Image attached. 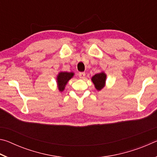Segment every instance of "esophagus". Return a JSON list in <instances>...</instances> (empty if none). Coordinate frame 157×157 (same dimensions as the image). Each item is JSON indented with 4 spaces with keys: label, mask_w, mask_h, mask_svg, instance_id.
I'll list each match as a JSON object with an SVG mask.
<instances>
[{
    "label": "esophagus",
    "mask_w": 157,
    "mask_h": 157,
    "mask_svg": "<svg viewBox=\"0 0 157 157\" xmlns=\"http://www.w3.org/2000/svg\"><path fill=\"white\" fill-rule=\"evenodd\" d=\"M85 75H86V74H85V73L84 72H80L79 73V77L82 79H83L85 78Z\"/></svg>",
    "instance_id": "esophagus-1"
}]
</instances>
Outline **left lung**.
<instances>
[{
    "instance_id": "1",
    "label": "left lung",
    "mask_w": 157,
    "mask_h": 157,
    "mask_svg": "<svg viewBox=\"0 0 157 157\" xmlns=\"http://www.w3.org/2000/svg\"><path fill=\"white\" fill-rule=\"evenodd\" d=\"M106 78H107V75L104 72L97 73L93 76L91 81L95 85V88L98 90V91H100L102 88H104Z\"/></svg>"
}]
</instances>
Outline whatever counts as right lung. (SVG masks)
<instances>
[{
    "label": "right lung",
    "instance_id": "right-lung-1",
    "mask_svg": "<svg viewBox=\"0 0 157 157\" xmlns=\"http://www.w3.org/2000/svg\"><path fill=\"white\" fill-rule=\"evenodd\" d=\"M74 75L73 72H60L57 76V83L59 91H63L65 89L66 84L69 79H71Z\"/></svg>",
    "mask_w": 157,
    "mask_h": 157
}]
</instances>
